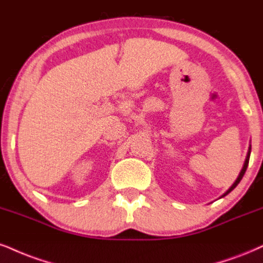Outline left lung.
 <instances>
[{
    "mask_svg": "<svg viewBox=\"0 0 263 263\" xmlns=\"http://www.w3.org/2000/svg\"><path fill=\"white\" fill-rule=\"evenodd\" d=\"M249 159H250V151H249V156H248V158H246V160H245V164H243V167H242V170H241V173H240V175H239V178L236 179V181L233 183V186L232 187H230L229 190H228V191L226 192V194H224V196L226 195H228L229 194V192H232L234 189L236 187V186H238V183L241 181V179H242V176H243V174H245V172H246V169H248V165H249Z\"/></svg>",
    "mask_w": 263,
    "mask_h": 263,
    "instance_id": "obj_1",
    "label": "left lung"
}]
</instances>
